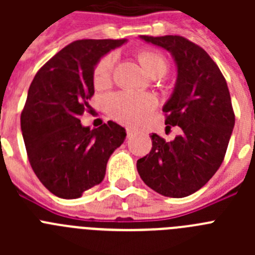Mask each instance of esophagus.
I'll use <instances>...</instances> for the list:
<instances>
[{
	"label": "esophagus",
	"instance_id": "obj_1",
	"mask_svg": "<svg viewBox=\"0 0 255 255\" xmlns=\"http://www.w3.org/2000/svg\"><path fill=\"white\" fill-rule=\"evenodd\" d=\"M126 132H128V136H132V134H134V130L128 129V130H126Z\"/></svg>",
	"mask_w": 255,
	"mask_h": 255
}]
</instances>
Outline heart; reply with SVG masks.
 <instances>
[{"label":"heart","mask_w":255,"mask_h":255,"mask_svg":"<svg viewBox=\"0 0 255 255\" xmlns=\"http://www.w3.org/2000/svg\"><path fill=\"white\" fill-rule=\"evenodd\" d=\"M139 61L141 66L152 78H162L167 73V61L161 53L154 51L139 52ZM115 65V56L108 55L98 62L94 70V84L102 87L110 82L112 69ZM155 106L154 97L150 94L121 92L111 96L107 100V108L111 116L124 124L135 125L143 121Z\"/></svg>","instance_id":"b5f03b06"}]
</instances>
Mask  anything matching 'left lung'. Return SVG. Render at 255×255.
<instances>
[{"instance_id":"obj_1","label":"left lung","mask_w":255,"mask_h":255,"mask_svg":"<svg viewBox=\"0 0 255 255\" xmlns=\"http://www.w3.org/2000/svg\"><path fill=\"white\" fill-rule=\"evenodd\" d=\"M139 38L170 52L175 61L176 83L162 111L167 112L164 124L180 126L182 134L171 141L150 135L152 149L136 168L158 194L188 197L206 185L224 161L235 125L227 83L208 53L184 37Z\"/></svg>"}]
</instances>
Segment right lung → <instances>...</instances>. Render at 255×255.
Segmentation results:
<instances>
[{
	"label": "right lung",
	"instance_id": "right-lung-1",
	"mask_svg": "<svg viewBox=\"0 0 255 255\" xmlns=\"http://www.w3.org/2000/svg\"><path fill=\"white\" fill-rule=\"evenodd\" d=\"M126 42L76 40L53 56L29 87L22 138L31 168L56 197L76 199L101 184L108 159L125 140V129L115 121L91 129L80 116L91 108L98 62Z\"/></svg>",
	"mask_w": 255,
	"mask_h": 255
}]
</instances>
